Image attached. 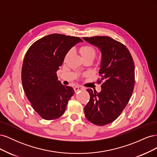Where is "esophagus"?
Returning <instances> with one entry per match:
<instances>
[{"label": "esophagus", "instance_id": "obj_1", "mask_svg": "<svg viewBox=\"0 0 157 157\" xmlns=\"http://www.w3.org/2000/svg\"><path fill=\"white\" fill-rule=\"evenodd\" d=\"M84 90V88L82 86H76L74 87V90L75 92H77L79 90Z\"/></svg>", "mask_w": 157, "mask_h": 157}]
</instances>
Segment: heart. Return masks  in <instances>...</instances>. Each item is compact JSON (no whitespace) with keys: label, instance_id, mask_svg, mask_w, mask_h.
I'll return each mask as SVG.
<instances>
[{"label":"heart","instance_id":"b5f03b06","mask_svg":"<svg viewBox=\"0 0 157 157\" xmlns=\"http://www.w3.org/2000/svg\"><path fill=\"white\" fill-rule=\"evenodd\" d=\"M79 51H80V54H81L83 58H88V57H92V58H94L95 56H96V50H95V48L91 45L82 46V47H80ZM71 53V50H69L67 52V54H66L65 59H67L70 56Z\"/></svg>","mask_w":157,"mask_h":157}]
</instances>
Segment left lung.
<instances>
[{"instance_id": "8db88e82", "label": "left lung", "mask_w": 157, "mask_h": 157, "mask_svg": "<svg viewBox=\"0 0 157 157\" xmlns=\"http://www.w3.org/2000/svg\"><path fill=\"white\" fill-rule=\"evenodd\" d=\"M101 52L99 71L101 91L88 89L90 100L84 107L87 120L98 126L109 124L119 117L129 101L135 84V66L130 52L121 42L106 36L83 37Z\"/></svg>"}]
</instances>
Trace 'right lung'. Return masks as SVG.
I'll return each mask as SVG.
<instances>
[{"mask_svg": "<svg viewBox=\"0 0 157 157\" xmlns=\"http://www.w3.org/2000/svg\"><path fill=\"white\" fill-rule=\"evenodd\" d=\"M82 40L77 36L51 34L35 42L28 49L21 69V81L31 106L45 120L63 115L75 91L58 80L57 71L68 51Z\"/></svg>", "mask_w": 157, "mask_h": 157, "instance_id": "1", "label": "right lung"}]
</instances>
